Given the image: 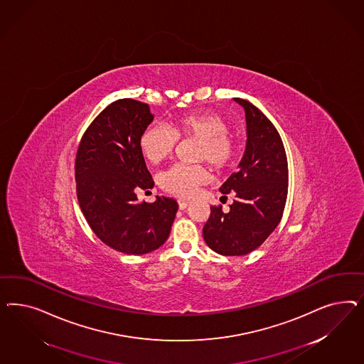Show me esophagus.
<instances>
[{
    "label": "esophagus",
    "mask_w": 364,
    "mask_h": 364,
    "mask_svg": "<svg viewBox=\"0 0 364 364\" xmlns=\"http://www.w3.org/2000/svg\"><path fill=\"white\" fill-rule=\"evenodd\" d=\"M177 203H178V208L180 210H186L188 207V201H186V200H178Z\"/></svg>",
    "instance_id": "1"
}]
</instances>
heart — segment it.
<instances>
[{
    "mask_svg": "<svg viewBox=\"0 0 364 364\" xmlns=\"http://www.w3.org/2000/svg\"><path fill=\"white\" fill-rule=\"evenodd\" d=\"M227 122L215 113H198L178 117L172 127L152 124L140 136L144 157L157 164L168 159L176 149L178 139H195L196 161H205L216 171H227L236 159V143L230 134ZM208 181V173L201 166L175 164L159 176V184L166 192L178 198H191Z\"/></svg>",
    "mask_w": 364,
    "mask_h": 364,
    "instance_id": "heart-1",
    "label": "heart"
}]
</instances>
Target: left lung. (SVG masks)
<instances>
[{"mask_svg":"<svg viewBox=\"0 0 364 364\" xmlns=\"http://www.w3.org/2000/svg\"><path fill=\"white\" fill-rule=\"evenodd\" d=\"M233 100L245 110V154L239 171L220 188L223 198H233L230 210L212 205L203 228L210 250L224 256H242L260 247L282 220L288 193L286 149L275 125L250 101Z\"/></svg>","mask_w":364,"mask_h":364,"instance_id":"1","label":"left lung"}]
</instances>
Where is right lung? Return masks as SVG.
Here are the masks:
<instances>
[{
  "instance_id": "obj_1",
  "label": "right lung",
  "mask_w": 364,
  "mask_h": 364,
  "mask_svg": "<svg viewBox=\"0 0 364 364\" xmlns=\"http://www.w3.org/2000/svg\"><path fill=\"white\" fill-rule=\"evenodd\" d=\"M149 105L113 101L90 122L78 144L75 177L78 204L90 230L127 255L152 252L166 242L176 216L175 198L140 203L137 189H151L140 136L152 122Z\"/></svg>"
}]
</instances>
